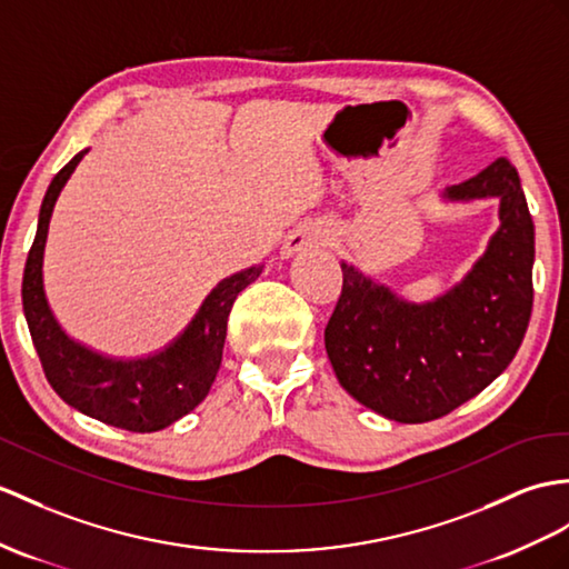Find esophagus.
Masks as SVG:
<instances>
[{
    "instance_id": "esophagus-1",
    "label": "esophagus",
    "mask_w": 569,
    "mask_h": 569,
    "mask_svg": "<svg viewBox=\"0 0 569 569\" xmlns=\"http://www.w3.org/2000/svg\"><path fill=\"white\" fill-rule=\"evenodd\" d=\"M330 241V231L321 224H303L299 229H295L289 233L284 246H282V253L284 256H295L299 251H311V248H321L328 246Z\"/></svg>"
}]
</instances>
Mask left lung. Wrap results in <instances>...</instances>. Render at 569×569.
Here are the masks:
<instances>
[{"label": "left lung", "mask_w": 569, "mask_h": 569, "mask_svg": "<svg viewBox=\"0 0 569 569\" xmlns=\"http://www.w3.org/2000/svg\"><path fill=\"white\" fill-rule=\"evenodd\" d=\"M449 200L500 198V229L463 280L429 303H408L340 262L342 292L326 326L340 386L396 422L445 418L515 359L533 307V219L507 159L447 188Z\"/></svg>", "instance_id": "1"}]
</instances>
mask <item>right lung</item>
<instances>
[{
	"mask_svg": "<svg viewBox=\"0 0 569 569\" xmlns=\"http://www.w3.org/2000/svg\"><path fill=\"white\" fill-rule=\"evenodd\" d=\"M69 161L52 178L38 214V231L23 270V313L46 377L64 403L89 418L128 432H157L196 410L210 393L224 350L229 311L241 289L258 280L262 266H253L221 280L183 336L169 348L130 362H116L69 340L54 321L43 292V251L52 207L81 157Z\"/></svg>",
	"mask_w": 569,
	"mask_h": 569,
	"instance_id": "add662e5",
	"label": "right lung"
}]
</instances>
